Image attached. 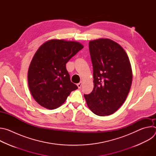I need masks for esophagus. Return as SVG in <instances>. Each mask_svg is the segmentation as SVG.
I'll return each mask as SVG.
<instances>
[{
  "instance_id": "1",
  "label": "esophagus",
  "mask_w": 156,
  "mask_h": 156,
  "mask_svg": "<svg viewBox=\"0 0 156 156\" xmlns=\"http://www.w3.org/2000/svg\"><path fill=\"white\" fill-rule=\"evenodd\" d=\"M81 85H82V81H80L77 84V86L78 87V88H80L81 87Z\"/></svg>"
}]
</instances>
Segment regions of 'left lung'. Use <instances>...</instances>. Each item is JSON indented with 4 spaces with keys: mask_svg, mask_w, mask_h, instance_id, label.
Here are the masks:
<instances>
[{
    "mask_svg": "<svg viewBox=\"0 0 156 156\" xmlns=\"http://www.w3.org/2000/svg\"><path fill=\"white\" fill-rule=\"evenodd\" d=\"M89 49L94 88L84 96L94 114L110 115L121 107L130 90L133 73L129 60L122 47L109 39L91 41Z\"/></svg>",
    "mask_w": 156,
    "mask_h": 156,
    "instance_id": "obj_1",
    "label": "left lung"
}]
</instances>
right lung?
Returning a JSON list of instances; mask_svg holds the SVG:
<instances>
[{"label":"right lung","instance_id":"obj_1","mask_svg":"<svg viewBox=\"0 0 156 156\" xmlns=\"http://www.w3.org/2000/svg\"><path fill=\"white\" fill-rule=\"evenodd\" d=\"M83 48L78 42L52 39L37 49L29 66L28 82L31 95L39 105L57 108L78 89L70 81L66 63Z\"/></svg>","mask_w":156,"mask_h":156}]
</instances>
